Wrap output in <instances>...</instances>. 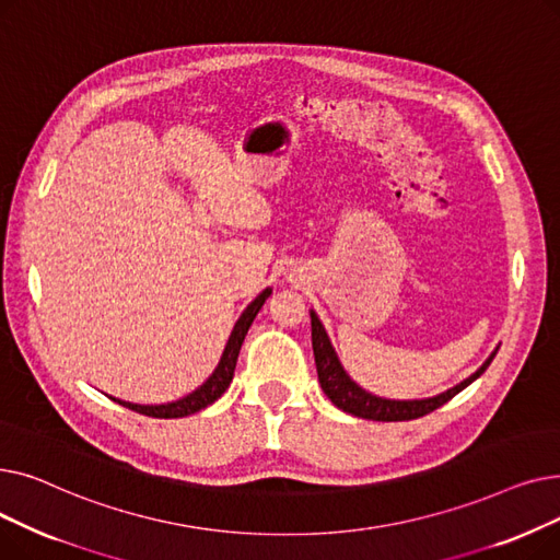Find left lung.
<instances>
[{
	"mask_svg": "<svg viewBox=\"0 0 560 560\" xmlns=\"http://www.w3.org/2000/svg\"><path fill=\"white\" fill-rule=\"evenodd\" d=\"M311 338H313V357H315V365H317V378L319 386L325 390V395L340 408L345 413H351L363 420H376V422H401V420H416L422 418L431 410L440 408L443 404H447L454 395H458L463 388H467L472 381H477L488 365L492 363L497 349L486 359V363L475 372L469 374L467 378H463L460 384H456L454 388L433 395V397H424V399H386L368 393L365 388H361L354 378H351L338 354L336 349L327 336V329L322 327L319 317L315 315V311H311Z\"/></svg>",
	"mask_w": 560,
	"mask_h": 560,
	"instance_id": "left-lung-1",
	"label": "left lung"
}]
</instances>
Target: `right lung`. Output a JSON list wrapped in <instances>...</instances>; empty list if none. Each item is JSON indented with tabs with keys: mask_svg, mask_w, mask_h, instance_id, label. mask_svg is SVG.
I'll use <instances>...</instances> for the list:
<instances>
[{
	"mask_svg": "<svg viewBox=\"0 0 560 560\" xmlns=\"http://www.w3.org/2000/svg\"><path fill=\"white\" fill-rule=\"evenodd\" d=\"M272 295V288H265L260 295L243 311V315L238 317V322L233 325V331L226 340V347L222 351L220 357V363L218 368L213 370V374L203 381V384L199 388H195L190 395L176 399V401H167V404H133V401H125V399H115L110 397L113 401L122 404L125 408H131L136 410V413H142V416H150V418H161V420H172V418H186V416H192L197 413V410L211 406L215 399H220L224 395V390L229 388L231 378H233V370H235V361H238V354H241V347H243V340L252 327L254 317L258 315V311L262 308L265 300H268Z\"/></svg>",
	"mask_w": 560,
	"mask_h": 560,
	"instance_id": "right-lung-1",
	"label": "right lung"
}]
</instances>
